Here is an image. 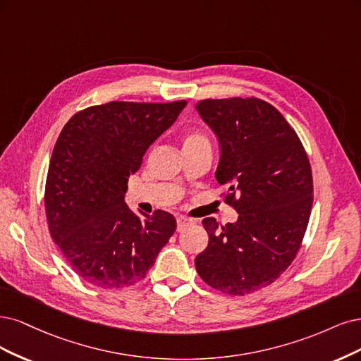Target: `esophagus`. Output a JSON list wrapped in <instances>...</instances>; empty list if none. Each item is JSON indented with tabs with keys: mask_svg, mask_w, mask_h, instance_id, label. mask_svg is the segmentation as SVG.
Wrapping results in <instances>:
<instances>
[{
	"mask_svg": "<svg viewBox=\"0 0 361 361\" xmlns=\"http://www.w3.org/2000/svg\"><path fill=\"white\" fill-rule=\"evenodd\" d=\"M196 222L195 219H189V217H184V216H180V217H177V228H178V231H181V229H184L185 226H189V225H193Z\"/></svg>",
	"mask_w": 361,
	"mask_h": 361,
	"instance_id": "esophagus-1",
	"label": "esophagus"
}]
</instances>
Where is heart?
<instances>
[{
    "label": "heart",
    "mask_w": 361,
    "mask_h": 361,
    "mask_svg": "<svg viewBox=\"0 0 361 361\" xmlns=\"http://www.w3.org/2000/svg\"><path fill=\"white\" fill-rule=\"evenodd\" d=\"M202 144H208L207 137L204 133H201L200 130H189L185 132L184 137H183V149L184 148H192V147H197Z\"/></svg>",
    "instance_id": "1"
}]
</instances>
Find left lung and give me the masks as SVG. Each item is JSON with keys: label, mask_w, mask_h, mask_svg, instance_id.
<instances>
[{"label": "left lung", "mask_w": 361, "mask_h": 361, "mask_svg": "<svg viewBox=\"0 0 361 361\" xmlns=\"http://www.w3.org/2000/svg\"><path fill=\"white\" fill-rule=\"evenodd\" d=\"M219 139L216 180L237 222L202 225L208 246L195 259L205 283L246 295L281 276L303 241L313 202L303 144L283 115L261 99H207L195 104Z\"/></svg>", "instance_id": "1"}]
</instances>
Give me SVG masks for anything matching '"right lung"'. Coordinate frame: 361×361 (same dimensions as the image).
I'll return each mask as SVG.
<instances>
[{
    "label": "right lung",
    "instance_id": "add662e5",
    "mask_svg": "<svg viewBox=\"0 0 361 361\" xmlns=\"http://www.w3.org/2000/svg\"><path fill=\"white\" fill-rule=\"evenodd\" d=\"M109 102L79 111L56 139L44 188L49 232L75 273L104 289L144 279L177 222L135 214L124 201L148 147L185 106Z\"/></svg>",
    "mask_w": 361,
    "mask_h": 361
}]
</instances>
